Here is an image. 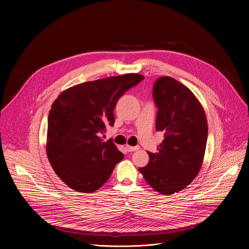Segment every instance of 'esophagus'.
I'll use <instances>...</instances> for the list:
<instances>
[{"label": "esophagus", "mask_w": 249, "mask_h": 249, "mask_svg": "<svg viewBox=\"0 0 249 249\" xmlns=\"http://www.w3.org/2000/svg\"><path fill=\"white\" fill-rule=\"evenodd\" d=\"M126 149L128 152H135V151H138L139 150V147H132V146H126Z\"/></svg>", "instance_id": "obj_1"}]
</instances>
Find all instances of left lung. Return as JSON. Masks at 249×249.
Returning a JSON list of instances; mask_svg holds the SVG:
<instances>
[{
    "label": "left lung",
    "mask_w": 249,
    "mask_h": 249,
    "mask_svg": "<svg viewBox=\"0 0 249 249\" xmlns=\"http://www.w3.org/2000/svg\"><path fill=\"white\" fill-rule=\"evenodd\" d=\"M153 96L159 109L156 129L164 133V139L158 153L148 152L150 161L139 170L157 192L170 195L188 186L200 171L207 145V118L194 93L173 78L158 79Z\"/></svg>",
    "instance_id": "8db88e82"
}]
</instances>
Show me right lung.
Wrapping results in <instances>:
<instances>
[{"label": "right lung", "instance_id": "right-lung-1", "mask_svg": "<svg viewBox=\"0 0 249 249\" xmlns=\"http://www.w3.org/2000/svg\"><path fill=\"white\" fill-rule=\"evenodd\" d=\"M144 76L125 74L62 91L48 116L46 153L55 173L78 192L92 193L110 177L123 154L100 135L114 124L117 100Z\"/></svg>", "mask_w": 249, "mask_h": 249}]
</instances>
